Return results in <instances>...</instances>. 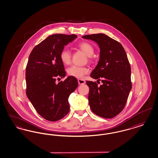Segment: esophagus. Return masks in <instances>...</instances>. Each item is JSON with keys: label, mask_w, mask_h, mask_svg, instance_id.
Listing matches in <instances>:
<instances>
[{"label": "esophagus", "mask_w": 158, "mask_h": 158, "mask_svg": "<svg viewBox=\"0 0 158 158\" xmlns=\"http://www.w3.org/2000/svg\"><path fill=\"white\" fill-rule=\"evenodd\" d=\"M77 81H78V83H79V85H83V84L85 83V81H84L83 79H78Z\"/></svg>", "instance_id": "esophagus-1"}]
</instances>
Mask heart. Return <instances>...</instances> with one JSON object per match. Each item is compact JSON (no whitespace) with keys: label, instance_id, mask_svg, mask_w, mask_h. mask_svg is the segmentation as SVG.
Listing matches in <instances>:
<instances>
[{"label":"heart","instance_id":"obj_1","mask_svg":"<svg viewBox=\"0 0 158 158\" xmlns=\"http://www.w3.org/2000/svg\"><path fill=\"white\" fill-rule=\"evenodd\" d=\"M77 47L89 57L92 56L94 52L93 46L88 42H81L77 45ZM60 59L64 64H69L71 62L70 52L66 48L63 49L60 53ZM67 72L70 76L76 78H82L83 76L89 72V69L86 67L73 65L68 68Z\"/></svg>","mask_w":158,"mask_h":158}]
</instances>
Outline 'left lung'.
Listing matches in <instances>:
<instances>
[{
    "label": "left lung",
    "mask_w": 158,
    "mask_h": 158,
    "mask_svg": "<svg viewBox=\"0 0 158 158\" xmlns=\"http://www.w3.org/2000/svg\"><path fill=\"white\" fill-rule=\"evenodd\" d=\"M83 38L98 44L100 56L90 77L101 81H86L89 88L88 101L92 111L98 116L111 118L124 109L131 89V67L120 43L104 34L86 35Z\"/></svg>",
    "instance_id": "left-lung-1"
}]
</instances>
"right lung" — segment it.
Masks as SVG:
<instances>
[{
  "instance_id": "add662e5",
  "label": "right lung",
  "mask_w": 158,
  "mask_h": 158,
  "mask_svg": "<svg viewBox=\"0 0 158 158\" xmlns=\"http://www.w3.org/2000/svg\"><path fill=\"white\" fill-rule=\"evenodd\" d=\"M77 37L75 34H53L45 38L32 50L26 67V94L37 113L44 119L56 121L70 110L68 98L78 86L76 77L66 76L60 53Z\"/></svg>"
}]
</instances>
